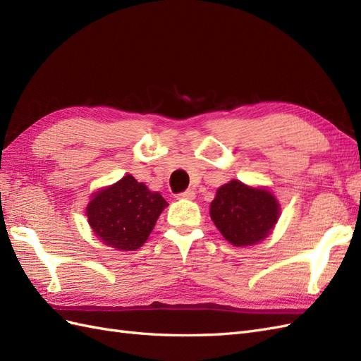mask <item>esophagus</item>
Wrapping results in <instances>:
<instances>
[{
	"mask_svg": "<svg viewBox=\"0 0 361 361\" xmlns=\"http://www.w3.org/2000/svg\"><path fill=\"white\" fill-rule=\"evenodd\" d=\"M177 198H180V200H193V198H195V190L188 189V190H184V192H180L178 195H177Z\"/></svg>",
	"mask_w": 361,
	"mask_h": 361,
	"instance_id": "obj_1",
	"label": "esophagus"
}]
</instances>
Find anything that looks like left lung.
Masks as SVG:
<instances>
[{"label": "left lung", "instance_id": "obj_1", "mask_svg": "<svg viewBox=\"0 0 361 361\" xmlns=\"http://www.w3.org/2000/svg\"><path fill=\"white\" fill-rule=\"evenodd\" d=\"M210 216L230 244L253 245L271 232L279 218V204L269 190L232 180L216 190Z\"/></svg>", "mask_w": 361, "mask_h": 361}]
</instances>
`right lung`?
Instances as JSON below:
<instances>
[{"label":"right lung","mask_w":361,"mask_h":361,"mask_svg":"<svg viewBox=\"0 0 361 361\" xmlns=\"http://www.w3.org/2000/svg\"><path fill=\"white\" fill-rule=\"evenodd\" d=\"M168 202L133 175L92 195L87 207L88 223L102 241L116 250H137L152 232Z\"/></svg>","instance_id":"obj_1"}]
</instances>
